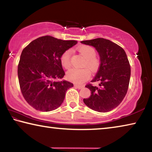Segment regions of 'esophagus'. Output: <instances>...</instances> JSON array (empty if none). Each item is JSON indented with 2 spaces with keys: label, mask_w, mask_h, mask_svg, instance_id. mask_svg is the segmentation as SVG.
Segmentation results:
<instances>
[{
  "label": "esophagus",
  "mask_w": 152,
  "mask_h": 152,
  "mask_svg": "<svg viewBox=\"0 0 152 152\" xmlns=\"http://www.w3.org/2000/svg\"><path fill=\"white\" fill-rule=\"evenodd\" d=\"M74 87H75V88H78V89H81V88H83V86H80V85H78V84H74Z\"/></svg>",
  "instance_id": "34e87169"
}]
</instances>
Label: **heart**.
I'll return each instance as SVG.
<instances>
[{"label": "heart", "mask_w": 152, "mask_h": 152, "mask_svg": "<svg viewBox=\"0 0 152 152\" xmlns=\"http://www.w3.org/2000/svg\"><path fill=\"white\" fill-rule=\"evenodd\" d=\"M78 52L84 59L82 61V66L89 68L92 72H94L99 67V61L95 57V50L89 45H82L78 49ZM61 64L64 68L69 69L71 67V51L66 50L62 53L60 58ZM69 80L78 84H82L90 78V72L86 68L71 69L66 74Z\"/></svg>", "instance_id": "b5f03b06"}]
</instances>
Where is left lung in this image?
Masks as SVG:
<instances>
[{
    "label": "left lung",
    "instance_id": "8db88e82",
    "mask_svg": "<svg viewBox=\"0 0 152 152\" xmlns=\"http://www.w3.org/2000/svg\"><path fill=\"white\" fill-rule=\"evenodd\" d=\"M94 47L100 56V67L91 84L85 86L91 91V96L84 99L87 107L98 112L106 113L116 108L127 94L131 76V67L123 49L104 38L82 41Z\"/></svg>",
    "mask_w": 152,
    "mask_h": 152
}]
</instances>
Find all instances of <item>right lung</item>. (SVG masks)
Instances as JSON below:
<instances>
[{
	"label": "right lung",
	"mask_w": 152,
	"mask_h": 152,
	"mask_svg": "<svg viewBox=\"0 0 152 152\" xmlns=\"http://www.w3.org/2000/svg\"><path fill=\"white\" fill-rule=\"evenodd\" d=\"M77 43L46 35L23 49L18 65L20 88L25 101L36 110L56 109L62 104L67 90L73 87L70 82L56 80L65 75L61 55Z\"/></svg>",
	"instance_id": "right-lung-1"
}]
</instances>
